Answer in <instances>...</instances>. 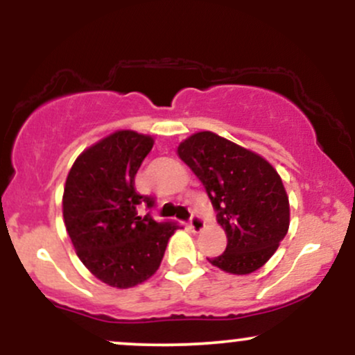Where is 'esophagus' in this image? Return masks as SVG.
I'll return each instance as SVG.
<instances>
[{
  "instance_id": "34e87169",
  "label": "esophagus",
  "mask_w": 355,
  "mask_h": 355,
  "mask_svg": "<svg viewBox=\"0 0 355 355\" xmlns=\"http://www.w3.org/2000/svg\"><path fill=\"white\" fill-rule=\"evenodd\" d=\"M190 229L195 232V234H198V232H202L205 229V222H203V218L200 217L198 214H193L190 218Z\"/></svg>"
}]
</instances>
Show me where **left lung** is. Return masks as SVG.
I'll use <instances>...</instances> for the list:
<instances>
[{
	"mask_svg": "<svg viewBox=\"0 0 355 355\" xmlns=\"http://www.w3.org/2000/svg\"><path fill=\"white\" fill-rule=\"evenodd\" d=\"M177 153L205 187L225 230V252L209 262L234 275L266 266L291 223L287 191L277 170L259 153L214 132L193 133Z\"/></svg>",
	"mask_w": 355,
	"mask_h": 355,
	"instance_id": "obj_1",
	"label": "left lung"
}]
</instances>
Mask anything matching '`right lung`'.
Segmentation results:
<instances>
[{"mask_svg": "<svg viewBox=\"0 0 355 355\" xmlns=\"http://www.w3.org/2000/svg\"><path fill=\"white\" fill-rule=\"evenodd\" d=\"M153 144L150 135L118 130L83 150L64 183L63 220L76 255L110 287L148 280L180 229L175 222L138 217V205H153L152 197L135 190V175Z\"/></svg>", "mask_w": 355, "mask_h": 355, "instance_id": "add662e5", "label": "right lung"}]
</instances>
